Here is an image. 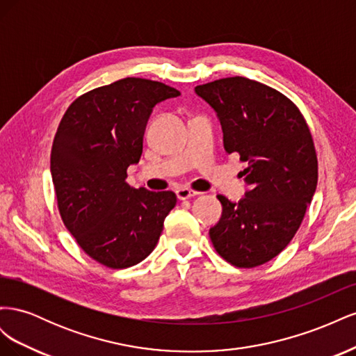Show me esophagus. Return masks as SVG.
Segmentation results:
<instances>
[{"instance_id":"obj_1","label":"esophagus","mask_w":356,"mask_h":356,"mask_svg":"<svg viewBox=\"0 0 356 356\" xmlns=\"http://www.w3.org/2000/svg\"><path fill=\"white\" fill-rule=\"evenodd\" d=\"M175 193H177V197H178L179 200H186V199H190V197H195V196L200 195L199 191L190 190V188H186V187H181V188H178Z\"/></svg>"}]
</instances>
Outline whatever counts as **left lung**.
<instances>
[{
	"instance_id": "8db88e82",
	"label": "left lung",
	"mask_w": 356,
	"mask_h": 356,
	"mask_svg": "<svg viewBox=\"0 0 356 356\" xmlns=\"http://www.w3.org/2000/svg\"><path fill=\"white\" fill-rule=\"evenodd\" d=\"M196 95L217 113L224 149L248 168V190L238 203L217 196L220 221L212 245L236 267L270 261L294 238L318 184V159L303 114L266 84L229 77L197 86Z\"/></svg>"
}]
</instances>
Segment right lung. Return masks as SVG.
<instances>
[{
  "mask_svg": "<svg viewBox=\"0 0 356 356\" xmlns=\"http://www.w3.org/2000/svg\"><path fill=\"white\" fill-rule=\"evenodd\" d=\"M179 95L127 77L81 95L62 117L50 156L58 208L81 250L106 267H131L152 254L177 204L172 191L129 186L126 170L141 159L156 104Z\"/></svg>",
  "mask_w": 356,
  "mask_h": 356,
  "instance_id": "add662e5",
  "label": "right lung"
}]
</instances>
